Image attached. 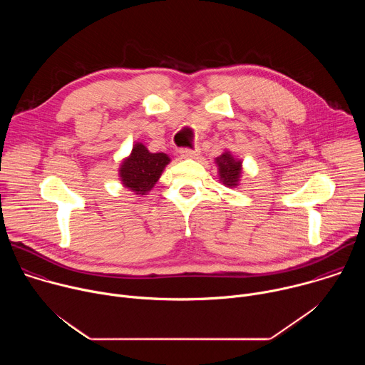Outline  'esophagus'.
<instances>
[{"instance_id": "1", "label": "esophagus", "mask_w": 365, "mask_h": 365, "mask_svg": "<svg viewBox=\"0 0 365 365\" xmlns=\"http://www.w3.org/2000/svg\"><path fill=\"white\" fill-rule=\"evenodd\" d=\"M180 155L185 159H190V158H196V155L199 154V148L197 147H183L180 148Z\"/></svg>"}]
</instances>
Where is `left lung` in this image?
I'll use <instances>...</instances> for the list:
<instances>
[{
    "label": "left lung",
    "instance_id": "1",
    "mask_svg": "<svg viewBox=\"0 0 365 365\" xmlns=\"http://www.w3.org/2000/svg\"><path fill=\"white\" fill-rule=\"evenodd\" d=\"M217 163H218L220 176L224 185L237 186L240 173H241V162L234 160V158L230 153H224L220 155V158H217Z\"/></svg>",
    "mask_w": 365,
    "mask_h": 365
}]
</instances>
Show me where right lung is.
Listing matches in <instances>:
<instances>
[{
  "instance_id": "add662e5",
  "label": "right lung",
  "mask_w": 365,
  "mask_h": 365,
  "mask_svg": "<svg viewBox=\"0 0 365 365\" xmlns=\"http://www.w3.org/2000/svg\"><path fill=\"white\" fill-rule=\"evenodd\" d=\"M169 162L170 159L165 153H150L138 143L133 147L131 155L120 169L123 185L137 192V195H144L159 180Z\"/></svg>"
}]
</instances>
